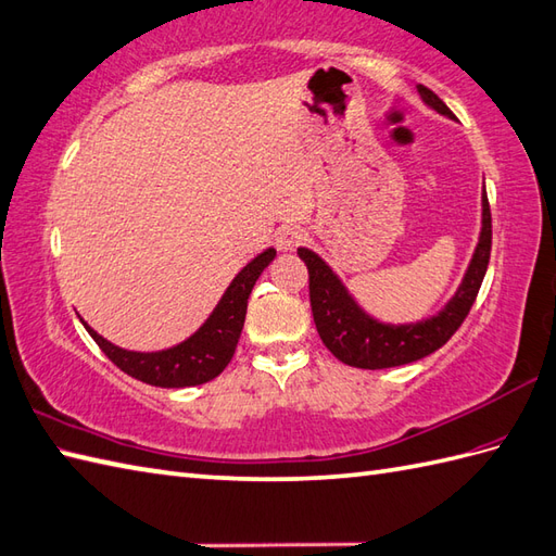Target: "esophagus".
I'll return each instance as SVG.
<instances>
[{"label": "esophagus", "instance_id": "1", "mask_svg": "<svg viewBox=\"0 0 556 556\" xmlns=\"http://www.w3.org/2000/svg\"><path fill=\"white\" fill-rule=\"evenodd\" d=\"M274 240H276V247L280 252H292L306 240V236H304V230L298 226H282L276 230Z\"/></svg>", "mask_w": 556, "mask_h": 556}]
</instances>
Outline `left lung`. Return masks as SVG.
<instances>
[{
    "mask_svg": "<svg viewBox=\"0 0 556 556\" xmlns=\"http://www.w3.org/2000/svg\"><path fill=\"white\" fill-rule=\"evenodd\" d=\"M421 100L435 109L438 114L454 118L447 104L440 97L428 90L426 85H418ZM492 247V218L488 192L483 190V228L476 244V252L468 264L459 290L445 304V309L438 312L418 324H380L374 316H368L359 304L354 302L342 280L332 274V268L316 252L300 247L298 254L309 268V300L312 314L320 340L326 348L338 356L342 364L354 368H392L402 364H412L416 359L433 354L445 344L464 318L471 312L480 282L485 278Z\"/></svg>",
    "mask_w": 556,
    "mask_h": 556,
    "instance_id": "8db88e82",
    "label": "left lung"
}]
</instances>
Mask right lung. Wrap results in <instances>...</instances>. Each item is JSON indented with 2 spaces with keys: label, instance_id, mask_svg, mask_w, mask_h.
Returning a JSON list of instances; mask_svg holds the SVG:
<instances>
[{
  "label": "right lung",
  "instance_id": "1",
  "mask_svg": "<svg viewBox=\"0 0 556 556\" xmlns=\"http://www.w3.org/2000/svg\"><path fill=\"white\" fill-rule=\"evenodd\" d=\"M276 250L268 247L266 252L254 256L240 274L232 278L224 298L216 304L202 328L182 340L180 344L162 352H130L121 350L116 344L104 340L100 332L92 330L83 320L85 330L92 340L100 344V350L114 362L123 374L138 378L147 386L156 388H192L202 382L214 380L230 364L236 354L240 332L244 326L247 300H250L254 282L262 276V270L274 262Z\"/></svg>",
  "mask_w": 556,
  "mask_h": 556
}]
</instances>
